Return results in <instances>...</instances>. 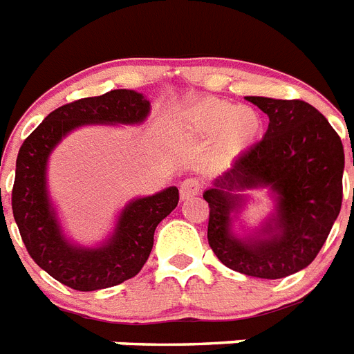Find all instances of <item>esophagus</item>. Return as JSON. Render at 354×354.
<instances>
[{"mask_svg": "<svg viewBox=\"0 0 354 354\" xmlns=\"http://www.w3.org/2000/svg\"><path fill=\"white\" fill-rule=\"evenodd\" d=\"M201 192V180L190 177V179H185L180 183V197L183 199H190L194 195H197Z\"/></svg>", "mask_w": 354, "mask_h": 354, "instance_id": "obj_1", "label": "esophagus"}]
</instances>
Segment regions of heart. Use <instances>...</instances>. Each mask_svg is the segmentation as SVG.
<instances>
[{"instance_id": "obj_1", "label": "heart", "mask_w": 354, "mask_h": 354, "mask_svg": "<svg viewBox=\"0 0 354 354\" xmlns=\"http://www.w3.org/2000/svg\"><path fill=\"white\" fill-rule=\"evenodd\" d=\"M259 124L254 109H239L221 100H201L183 113L180 128L192 138H214L221 133V148L234 153L256 137Z\"/></svg>"}]
</instances>
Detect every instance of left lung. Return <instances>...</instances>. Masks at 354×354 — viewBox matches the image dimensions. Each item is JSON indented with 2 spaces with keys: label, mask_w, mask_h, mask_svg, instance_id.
Instances as JSON below:
<instances>
[{
  "label": "left lung",
  "mask_w": 354,
  "mask_h": 354,
  "mask_svg": "<svg viewBox=\"0 0 354 354\" xmlns=\"http://www.w3.org/2000/svg\"><path fill=\"white\" fill-rule=\"evenodd\" d=\"M247 100L267 113L268 129L203 194L210 206L208 243L232 270L279 279L313 263L340 214L344 146L327 118L307 102ZM256 187L273 192L277 212L261 231L237 238L231 214L244 204L242 192Z\"/></svg>",
  "instance_id": "left-lung-1"
}]
</instances>
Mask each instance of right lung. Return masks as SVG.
I'll use <instances>...</instances> for the list:
<instances>
[{
  "label": "right lung",
  "instance_id": "1",
  "mask_svg": "<svg viewBox=\"0 0 354 354\" xmlns=\"http://www.w3.org/2000/svg\"><path fill=\"white\" fill-rule=\"evenodd\" d=\"M148 113L149 100L142 93L113 89L49 113L19 148L12 188L14 219L36 265L71 289L84 292L107 289L137 276L153 248L155 228L179 203V190L169 186L159 194L129 201L106 243L95 248L80 247L64 236L50 205L49 155L67 133L80 126L140 124Z\"/></svg>",
  "mask_w": 354,
  "mask_h": 354
}]
</instances>
